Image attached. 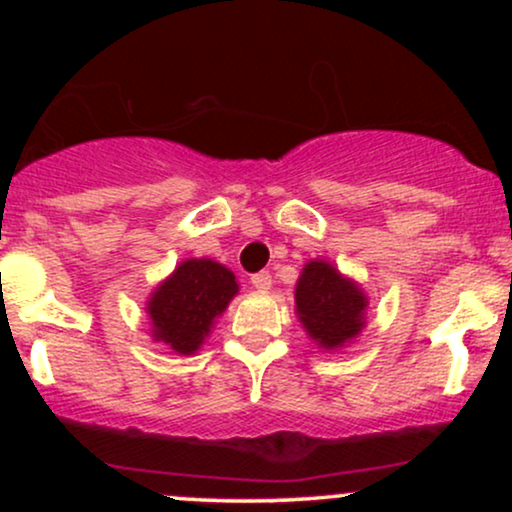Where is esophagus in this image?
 <instances>
[{"mask_svg": "<svg viewBox=\"0 0 512 512\" xmlns=\"http://www.w3.org/2000/svg\"><path fill=\"white\" fill-rule=\"evenodd\" d=\"M252 286H255L257 291H269L272 289V274L269 272H260V274H252Z\"/></svg>", "mask_w": 512, "mask_h": 512, "instance_id": "34e87169", "label": "esophagus"}]
</instances>
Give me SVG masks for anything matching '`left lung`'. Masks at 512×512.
Masks as SVG:
<instances>
[{
  "label": "left lung",
  "mask_w": 512,
  "mask_h": 512,
  "mask_svg": "<svg viewBox=\"0 0 512 512\" xmlns=\"http://www.w3.org/2000/svg\"><path fill=\"white\" fill-rule=\"evenodd\" d=\"M368 298L356 281L330 262L313 260L296 284V313L308 337L322 349H342L366 327Z\"/></svg>",
  "instance_id": "1"
}]
</instances>
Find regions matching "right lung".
I'll return each mask as SVG.
<instances>
[{
  "mask_svg": "<svg viewBox=\"0 0 512 512\" xmlns=\"http://www.w3.org/2000/svg\"><path fill=\"white\" fill-rule=\"evenodd\" d=\"M236 293V274L223 264L207 257L180 262L146 303L154 339L182 356L195 354Z\"/></svg>",
  "mask_w": 512,
  "mask_h": 512,
  "instance_id": "add662e5",
  "label": "right lung"
}]
</instances>
